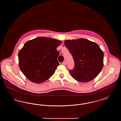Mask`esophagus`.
Wrapping results in <instances>:
<instances>
[{
  "mask_svg": "<svg viewBox=\"0 0 121 121\" xmlns=\"http://www.w3.org/2000/svg\"><path fill=\"white\" fill-rule=\"evenodd\" d=\"M62 63H63V64L64 65H66V61H64Z\"/></svg>",
  "mask_w": 121,
  "mask_h": 121,
  "instance_id": "1",
  "label": "esophagus"
}]
</instances>
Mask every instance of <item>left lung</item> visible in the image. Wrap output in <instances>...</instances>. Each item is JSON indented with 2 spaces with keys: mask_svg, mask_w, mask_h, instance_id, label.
I'll return each instance as SVG.
<instances>
[{
  "mask_svg": "<svg viewBox=\"0 0 121 121\" xmlns=\"http://www.w3.org/2000/svg\"><path fill=\"white\" fill-rule=\"evenodd\" d=\"M64 43L74 62V68L69 70L73 78L83 82L94 79L104 66V52L99 46L84 39L67 40Z\"/></svg>",
  "mask_w": 121,
  "mask_h": 121,
  "instance_id": "1",
  "label": "left lung"
}]
</instances>
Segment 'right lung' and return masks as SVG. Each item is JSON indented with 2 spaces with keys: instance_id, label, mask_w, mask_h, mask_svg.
<instances>
[{
  "instance_id": "obj_1",
  "label": "right lung",
  "mask_w": 121,
  "mask_h": 121,
  "mask_svg": "<svg viewBox=\"0 0 121 121\" xmlns=\"http://www.w3.org/2000/svg\"><path fill=\"white\" fill-rule=\"evenodd\" d=\"M61 43L60 41L45 37L26 42L18 54L19 66L25 76L35 83L49 78L59 65L57 48Z\"/></svg>"
}]
</instances>
